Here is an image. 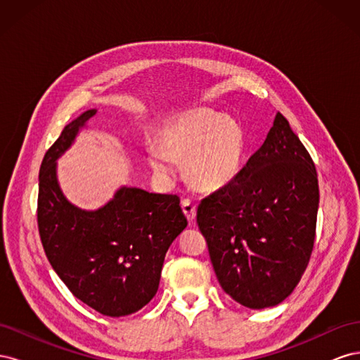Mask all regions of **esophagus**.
Instances as JSON below:
<instances>
[{"instance_id":"34e87169","label":"esophagus","mask_w":360,"mask_h":360,"mask_svg":"<svg viewBox=\"0 0 360 360\" xmlns=\"http://www.w3.org/2000/svg\"><path fill=\"white\" fill-rule=\"evenodd\" d=\"M181 209H183V213L186 214L188 221H189V222H193V221H195V214H197V205L193 204V201H191V200H183V201H181Z\"/></svg>"}]
</instances>
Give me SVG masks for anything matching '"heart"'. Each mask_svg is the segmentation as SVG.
I'll list each match as a JSON object with an SVG mask.
<instances>
[{"mask_svg":"<svg viewBox=\"0 0 360 360\" xmlns=\"http://www.w3.org/2000/svg\"><path fill=\"white\" fill-rule=\"evenodd\" d=\"M246 146L243 126L210 110H191L163 130L162 147H151L148 162L160 176L172 172V159L186 160L188 179L204 191L231 183L242 167Z\"/></svg>","mask_w":360,"mask_h":360,"instance_id":"b5f03b06","label":"heart"}]
</instances>
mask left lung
<instances>
[{"instance_id":"1","label":"left lung","mask_w":360,"mask_h":360,"mask_svg":"<svg viewBox=\"0 0 360 360\" xmlns=\"http://www.w3.org/2000/svg\"><path fill=\"white\" fill-rule=\"evenodd\" d=\"M319 201L312 158L278 112L237 177L198 205L197 224L224 291L252 309L287 299L309 263Z\"/></svg>"}]
</instances>
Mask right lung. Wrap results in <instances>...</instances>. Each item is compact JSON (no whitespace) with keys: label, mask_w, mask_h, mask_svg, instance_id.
Wrapping results in <instances>:
<instances>
[{"label":"right lung","mask_w":360,"mask_h":360,"mask_svg":"<svg viewBox=\"0 0 360 360\" xmlns=\"http://www.w3.org/2000/svg\"><path fill=\"white\" fill-rule=\"evenodd\" d=\"M96 112L69 123L43 158L37 225L52 269L73 296L108 317H123L155 297L167 250L188 221L177 195L122 188L96 212L64 198L56 160Z\"/></svg>","instance_id":"add662e5"}]
</instances>
